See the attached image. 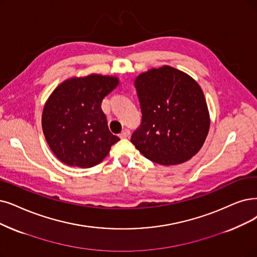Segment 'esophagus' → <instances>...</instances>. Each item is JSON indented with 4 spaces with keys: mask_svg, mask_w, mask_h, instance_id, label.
<instances>
[{
    "mask_svg": "<svg viewBox=\"0 0 257 257\" xmlns=\"http://www.w3.org/2000/svg\"><path fill=\"white\" fill-rule=\"evenodd\" d=\"M130 134H131V132H130V130H123L122 132H121V134L119 135V137L120 138H127L128 136H130Z\"/></svg>",
    "mask_w": 257,
    "mask_h": 257,
    "instance_id": "obj_1",
    "label": "esophagus"
}]
</instances>
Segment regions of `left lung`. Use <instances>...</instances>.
I'll list each match as a JSON object with an SVG mask.
<instances>
[{
	"label": "left lung",
	"instance_id": "1",
	"mask_svg": "<svg viewBox=\"0 0 257 257\" xmlns=\"http://www.w3.org/2000/svg\"><path fill=\"white\" fill-rule=\"evenodd\" d=\"M142 120L131 141L153 162L175 166L199 152L210 115L203 91L192 77L164 65L135 80Z\"/></svg>",
	"mask_w": 257,
	"mask_h": 257
}]
</instances>
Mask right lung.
<instances>
[{"instance_id": "add662e5", "label": "right lung", "mask_w": 257, "mask_h": 257, "mask_svg": "<svg viewBox=\"0 0 257 257\" xmlns=\"http://www.w3.org/2000/svg\"><path fill=\"white\" fill-rule=\"evenodd\" d=\"M119 84L114 76L91 74L65 80L43 108L42 128L56 157L69 167L91 168L120 139L112 135L101 109L102 100Z\"/></svg>"}]
</instances>
